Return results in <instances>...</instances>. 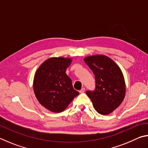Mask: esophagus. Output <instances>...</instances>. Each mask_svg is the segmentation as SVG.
I'll list each match as a JSON object with an SVG mask.
<instances>
[{"instance_id":"1","label":"esophagus","mask_w":148,"mask_h":148,"mask_svg":"<svg viewBox=\"0 0 148 148\" xmlns=\"http://www.w3.org/2000/svg\"><path fill=\"white\" fill-rule=\"evenodd\" d=\"M84 91H85V88H82L81 90H80L79 92L81 93V94H82V93H84Z\"/></svg>"}]
</instances>
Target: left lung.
Masks as SVG:
<instances>
[{
    "label": "left lung",
    "instance_id": "1",
    "mask_svg": "<svg viewBox=\"0 0 148 148\" xmlns=\"http://www.w3.org/2000/svg\"><path fill=\"white\" fill-rule=\"evenodd\" d=\"M85 62L95 75V89L86 94L98 113L108 115L116 109L124 99L125 82L121 69L105 55L86 56Z\"/></svg>",
    "mask_w": 148,
    "mask_h": 148
}]
</instances>
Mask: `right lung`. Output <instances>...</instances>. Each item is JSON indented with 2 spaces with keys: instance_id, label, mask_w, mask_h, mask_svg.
I'll use <instances>...</instances> for the list:
<instances>
[{
  "instance_id": "right-lung-1",
  "label": "right lung",
  "mask_w": 148,
  "mask_h": 148,
  "mask_svg": "<svg viewBox=\"0 0 148 148\" xmlns=\"http://www.w3.org/2000/svg\"><path fill=\"white\" fill-rule=\"evenodd\" d=\"M71 58L53 57L40 65L33 82L34 92L39 103L53 112H61L79 94L74 90L66 69Z\"/></svg>"
}]
</instances>
